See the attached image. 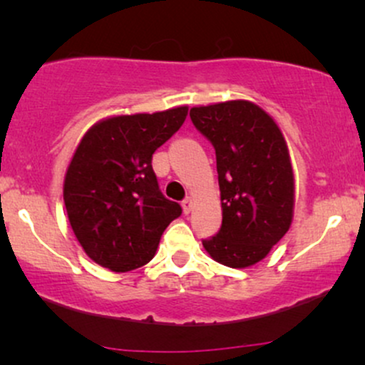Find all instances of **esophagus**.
<instances>
[{
  "label": "esophagus",
  "instance_id": "34e87169",
  "mask_svg": "<svg viewBox=\"0 0 365 365\" xmlns=\"http://www.w3.org/2000/svg\"><path fill=\"white\" fill-rule=\"evenodd\" d=\"M182 207H183V212L190 214L192 207H194V197H187V199L182 202Z\"/></svg>",
  "mask_w": 365,
  "mask_h": 365
}]
</instances>
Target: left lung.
<instances>
[{
    "label": "left lung",
    "instance_id": "obj_1",
    "mask_svg": "<svg viewBox=\"0 0 365 365\" xmlns=\"http://www.w3.org/2000/svg\"><path fill=\"white\" fill-rule=\"evenodd\" d=\"M194 125L216 149L222 226L204 240L212 260L231 269L258 263L294 217V171L287 143L263 108L230 100L190 108Z\"/></svg>",
    "mask_w": 365,
    "mask_h": 365
}]
</instances>
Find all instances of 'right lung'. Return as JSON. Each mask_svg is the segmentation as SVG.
Masks as SVG:
<instances>
[{
  "label": "right lung",
  "mask_w": 365,
  "mask_h": 365,
  "mask_svg": "<svg viewBox=\"0 0 365 365\" xmlns=\"http://www.w3.org/2000/svg\"><path fill=\"white\" fill-rule=\"evenodd\" d=\"M187 105L155 113L112 115L83 135L66 170L69 225L88 257L112 272H129L155 257L161 235L182 214L165 199L153 153L182 127Z\"/></svg>",
  "instance_id": "1"
}]
</instances>
